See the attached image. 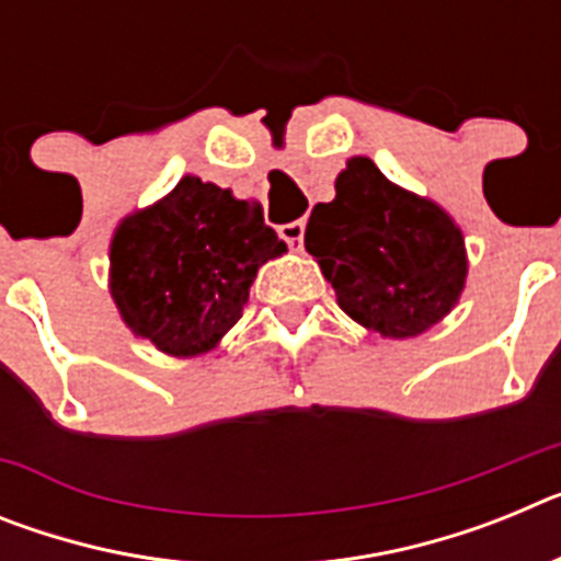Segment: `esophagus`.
<instances>
[{
	"instance_id": "esophagus-1",
	"label": "esophagus",
	"mask_w": 561,
	"mask_h": 561,
	"mask_svg": "<svg viewBox=\"0 0 561 561\" xmlns=\"http://www.w3.org/2000/svg\"><path fill=\"white\" fill-rule=\"evenodd\" d=\"M304 236H306V221L304 219L289 221V225L280 227V238H284L291 250H300V247H304Z\"/></svg>"
}]
</instances>
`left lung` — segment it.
<instances>
[{
	"mask_svg": "<svg viewBox=\"0 0 561 561\" xmlns=\"http://www.w3.org/2000/svg\"><path fill=\"white\" fill-rule=\"evenodd\" d=\"M306 250L336 291L340 309L381 336H415L458 300L463 236L447 213L401 191L365 157L336 176V199L317 205Z\"/></svg>",
	"mask_w": 561,
	"mask_h": 561,
	"instance_id": "8db88e82",
	"label": "left lung"
}]
</instances>
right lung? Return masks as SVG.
<instances>
[{"label":"right lung","instance_id":"1","mask_svg":"<svg viewBox=\"0 0 561 561\" xmlns=\"http://www.w3.org/2000/svg\"><path fill=\"white\" fill-rule=\"evenodd\" d=\"M286 252L257 202L185 176L112 241V297L134 334L171 356L210 351L236 325L257 266Z\"/></svg>","mask_w":561,"mask_h":561}]
</instances>
